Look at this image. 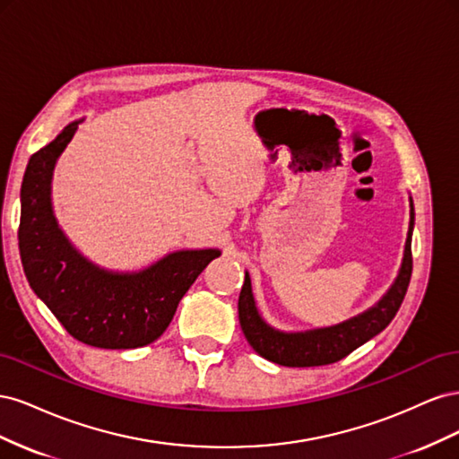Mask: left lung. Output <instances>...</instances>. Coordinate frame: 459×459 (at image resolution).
<instances>
[{"mask_svg": "<svg viewBox=\"0 0 459 459\" xmlns=\"http://www.w3.org/2000/svg\"><path fill=\"white\" fill-rule=\"evenodd\" d=\"M410 231L406 239L404 262H402L400 273L394 285L388 290L386 297L377 307L368 310L349 322L339 324L335 327L316 329L308 333H285L273 331L262 322L251 290V280L248 273L245 275V283L239 295V324L245 333V339L253 346L255 352L262 358L270 359L273 364L287 368H314L335 364L344 356H349L358 346H362L377 333H381L388 324L393 322L402 300L406 297V290L411 277V230H413V204H411Z\"/></svg>", "mask_w": 459, "mask_h": 459, "instance_id": "left-lung-1", "label": "left lung"}]
</instances>
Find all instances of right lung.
<instances>
[{
    "instance_id": "add662e5",
    "label": "right lung",
    "mask_w": 459,
    "mask_h": 459,
    "mask_svg": "<svg viewBox=\"0 0 459 459\" xmlns=\"http://www.w3.org/2000/svg\"><path fill=\"white\" fill-rule=\"evenodd\" d=\"M76 126L68 124L26 166L19 224L22 268L34 293L74 339L97 349H137L162 335L178 302L220 251H179L132 275L107 273L82 258L55 224L49 203L55 160Z\"/></svg>"
}]
</instances>
